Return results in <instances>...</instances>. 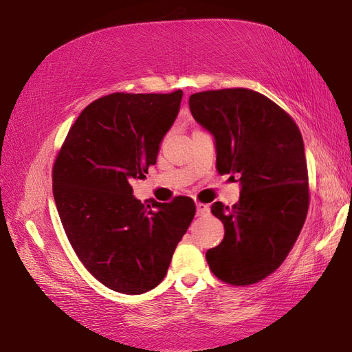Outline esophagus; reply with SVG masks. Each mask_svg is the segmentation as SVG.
<instances>
[{
  "instance_id": "34e87169",
  "label": "esophagus",
  "mask_w": 352,
  "mask_h": 352,
  "mask_svg": "<svg viewBox=\"0 0 352 352\" xmlns=\"http://www.w3.org/2000/svg\"><path fill=\"white\" fill-rule=\"evenodd\" d=\"M195 207H197V216L207 214V212L210 211V207L206 206V204H202V202H197Z\"/></svg>"
}]
</instances>
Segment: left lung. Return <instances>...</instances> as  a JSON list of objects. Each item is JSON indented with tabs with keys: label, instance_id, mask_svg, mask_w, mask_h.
<instances>
[{
	"label": "left lung",
	"instance_id": "left-lung-1",
	"mask_svg": "<svg viewBox=\"0 0 352 352\" xmlns=\"http://www.w3.org/2000/svg\"><path fill=\"white\" fill-rule=\"evenodd\" d=\"M189 109L212 135L219 173L241 186L238 204L211 206L225 238L206 252L207 263L223 282L255 283L283 263L307 217L301 132L279 105L251 89L198 92Z\"/></svg>",
	"mask_w": 352,
	"mask_h": 352
}]
</instances>
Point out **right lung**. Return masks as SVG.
Masks as SVG:
<instances>
[{"mask_svg": "<svg viewBox=\"0 0 352 352\" xmlns=\"http://www.w3.org/2000/svg\"><path fill=\"white\" fill-rule=\"evenodd\" d=\"M182 95L117 92L94 101L54 163L52 192L72 247L94 278L116 292L154 289L195 216L189 197L142 204L131 186L157 163Z\"/></svg>", "mask_w": 352, "mask_h": 352, "instance_id": "1", "label": "right lung"}]
</instances>
